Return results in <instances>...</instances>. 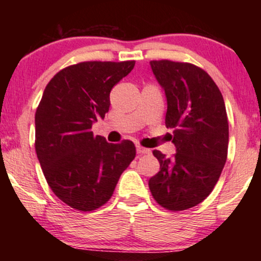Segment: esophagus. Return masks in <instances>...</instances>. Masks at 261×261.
Here are the masks:
<instances>
[{"label": "esophagus", "instance_id": "1", "mask_svg": "<svg viewBox=\"0 0 261 261\" xmlns=\"http://www.w3.org/2000/svg\"><path fill=\"white\" fill-rule=\"evenodd\" d=\"M136 151H137V153H139V154H149V153H151V149L141 147V146H136Z\"/></svg>", "mask_w": 261, "mask_h": 261}]
</instances>
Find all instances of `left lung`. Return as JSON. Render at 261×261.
I'll use <instances>...</instances> for the list:
<instances>
[{"label":"left lung","mask_w":261,"mask_h":261,"mask_svg":"<svg viewBox=\"0 0 261 261\" xmlns=\"http://www.w3.org/2000/svg\"><path fill=\"white\" fill-rule=\"evenodd\" d=\"M167 98V127L176 153L153 151L160 172L148 181L164 208L182 211L202 202L226 164L228 119L220 89L207 72L188 62H149Z\"/></svg>","instance_id":"obj_1"}]
</instances>
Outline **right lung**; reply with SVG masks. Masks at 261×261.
Segmentation results:
<instances>
[{"mask_svg": "<svg viewBox=\"0 0 261 261\" xmlns=\"http://www.w3.org/2000/svg\"><path fill=\"white\" fill-rule=\"evenodd\" d=\"M135 61H88L68 66L45 87L35 113V151L56 196L66 205L92 211L114 193L121 173L136 155L131 141L109 143L94 136L104 119L110 91L133 71Z\"/></svg>", "mask_w": 261, "mask_h": 261, "instance_id": "right-lung-1", "label": "right lung"}]
</instances>
